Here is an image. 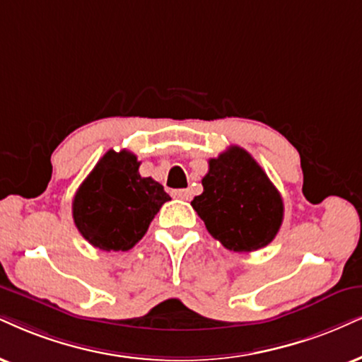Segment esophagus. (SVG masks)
I'll return each instance as SVG.
<instances>
[{
	"label": "esophagus",
	"mask_w": 362,
	"mask_h": 362,
	"mask_svg": "<svg viewBox=\"0 0 362 362\" xmlns=\"http://www.w3.org/2000/svg\"><path fill=\"white\" fill-rule=\"evenodd\" d=\"M173 196H174V198H180V199H189L191 198V191L189 189H174Z\"/></svg>",
	"instance_id": "obj_1"
}]
</instances>
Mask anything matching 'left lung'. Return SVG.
I'll list each match as a JSON object with an SVG mask.
<instances>
[{
  "instance_id": "obj_1",
  "label": "left lung",
  "mask_w": 362,
  "mask_h": 362,
  "mask_svg": "<svg viewBox=\"0 0 362 362\" xmlns=\"http://www.w3.org/2000/svg\"><path fill=\"white\" fill-rule=\"evenodd\" d=\"M203 193L191 206L206 230L233 252H255L279 233L284 202L260 164L238 146L209 159Z\"/></svg>"
}]
</instances>
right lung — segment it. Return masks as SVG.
Returning a JSON list of instances; mask_svg holds the SVG:
<instances>
[{
    "mask_svg": "<svg viewBox=\"0 0 362 362\" xmlns=\"http://www.w3.org/2000/svg\"><path fill=\"white\" fill-rule=\"evenodd\" d=\"M139 166L131 151L110 149L80 185L74 196V221L92 247L131 250L171 199L158 181L141 176Z\"/></svg>",
    "mask_w": 362,
    "mask_h": 362,
    "instance_id": "right-lung-1",
    "label": "right lung"
}]
</instances>
